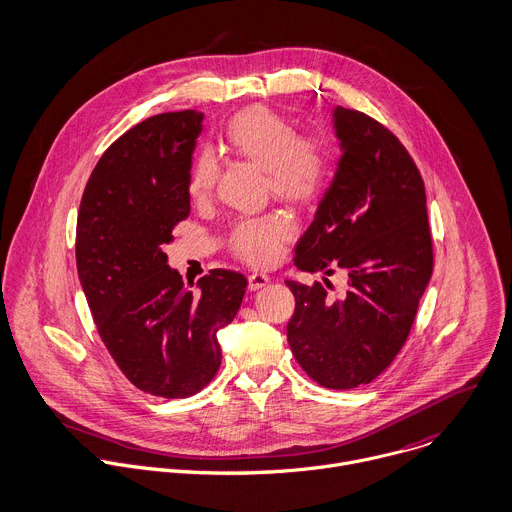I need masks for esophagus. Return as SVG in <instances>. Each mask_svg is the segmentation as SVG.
I'll return each instance as SVG.
<instances>
[{"label": "esophagus", "instance_id": "1", "mask_svg": "<svg viewBox=\"0 0 512 512\" xmlns=\"http://www.w3.org/2000/svg\"><path fill=\"white\" fill-rule=\"evenodd\" d=\"M268 282H270V276H268V274H262V272H254V274L248 276V288H250V290H260V288H264Z\"/></svg>", "mask_w": 512, "mask_h": 512}]
</instances>
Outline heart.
I'll list each match as a JSON object with an SVG mask.
<instances>
[{
  "mask_svg": "<svg viewBox=\"0 0 512 512\" xmlns=\"http://www.w3.org/2000/svg\"><path fill=\"white\" fill-rule=\"evenodd\" d=\"M220 141L232 153L264 169L266 189L288 201L319 195L333 171L331 145L317 135H298L294 125L268 107H250L234 115ZM216 179L214 161L201 155L193 167L191 193L206 195ZM294 236V222L282 212L244 218L232 234V252L252 264L270 266L282 256V246Z\"/></svg>",
  "mask_w": 512,
  "mask_h": 512,
  "instance_id": "b5f03b06",
  "label": "heart"
}]
</instances>
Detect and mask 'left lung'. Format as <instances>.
I'll return each mask as SVG.
<instances>
[{"label":"left lung","instance_id":"obj_1","mask_svg":"<svg viewBox=\"0 0 512 512\" xmlns=\"http://www.w3.org/2000/svg\"><path fill=\"white\" fill-rule=\"evenodd\" d=\"M341 159L315 220L296 244L304 272H345L347 288L286 280L294 359L313 381L353 389L383 373L414 325L432 278L424 179L399 139L365 113L333 111Z\"/></svg>","mask_w":512,"mask_h":512}]
</instances>
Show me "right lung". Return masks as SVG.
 I'll return each instance as SVG.
<instances>
[{"label": "right lung", "instance_id": "1", "mask_svg": "<svg viewBox=\"0 0 512 512\" xmlns=\"http://www.w3.org/2000/svg\"><path fill=\"white\" fill-rule=\"evenodd\" d=\"M201 121L197 111L163 113L119 137L92 169L76 222L78 278L102 343L135 387L167 399L214 379L218 331L234 321L248 284L216 268L193 292L167 266L163 244L189 216Z\"/></svg>", "mask_w": 512, "mask_h": 512}]
</instances>
